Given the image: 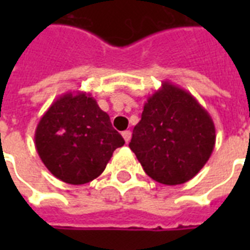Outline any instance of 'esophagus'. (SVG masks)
<instances>
[{"label": "esophagus", "instance_id": "obj_1", "mask_svg": "<svg viewBox=\"0 0 250 250\" xmlns=\"http://www.w3.org/2000/svg\"><path fill=\"white\" fill-rule=\"evenodd\" d=\"M122 136H123L125 143H128V141L131 140V131H123V132H122Z\"/></svg>", "mask_w": 250, "mask_h": 250}]
</instances>
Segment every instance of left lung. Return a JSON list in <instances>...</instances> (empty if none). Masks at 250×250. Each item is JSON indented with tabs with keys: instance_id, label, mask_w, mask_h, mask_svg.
<instances>
[{
	"instance_id": "left-lung-1",
	"label": "left lung",
	"mask_w": 250,
	"mask_h": 250,
	"mask_svg": "<svg viewBox=\"0 0 250 250\" xmlns=\"http://www.w3.org/2000/svg\"><path fill=\"white\" fill-rule=\"evenodd\" d=\"M214 145L210 114L189 92L164 82L145 102L129 148L153 180L176 186L198 174Z\"/></svg>"
}]
</instances>
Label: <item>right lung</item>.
<instances>
[{
  "label": "right lung",
  "mask_w": 250,
  "mask_h": 250,
  "mask_svg": "<svg viewBox=\"0 0 250 250\" xmlns=\"http://www.w3.org/2000/svg\"><path fill=\"white\" fill-rule=\"evenodd\" d=\"M125 144L109 115L85 92H67L41 117L35 145L42 164L67 184H85L102 174L114 150Z\"/></svg>",
  "instance_id": "1"
}]
</instances>
